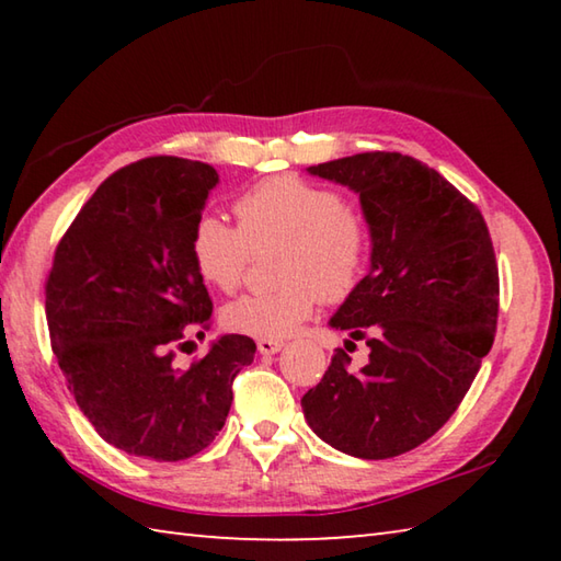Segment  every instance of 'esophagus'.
<instances>
[{"mask_svg":"<svg viewBox=\"0 0 561 561\" xmlns=\"http://www.w3.org/2000/svg\"><path fill=\"white\" fill-rule=\"evenodd\" d=\"M282 346H284L282 339H260V341H257L260 354H264V356L277 354V351H282Z\"/></svg>","mask_w":561,"mask_h":561,"instance_id":"1","label":"esophagus"}]
</instances>
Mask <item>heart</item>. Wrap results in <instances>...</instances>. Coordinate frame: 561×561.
<instances>
[{
	"label": "heart",
	"mask_w": 561,
	"mask_h": 561,
	"mask_svg": "<svg viewBox=\"0 0 561 561\" xmlns=\"http://www.w3.org/2000/svg\"><path fill=\"white\" fill-rule=\"evenodd\" d=\"M240 227L205 213L190 234V257L201 277L234 291L244 277L250 244L282 242L279 284L230 301L222 321L230 331L282 339L311 317L319 297L344 301L356 291L371 257V232L344 195L299 178H270L237 201Z\"/></svg>",
	"instance_id": "heart-1"
}]
</instances>
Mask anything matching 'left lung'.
I'll return each mask as SVG.
<instances>
[{
  "mask_svg": "<svg viewBox=\"0 0 561 561\" xmlns=\"http://www.w3.org/2000/svg\"><path fill=\"white\" fill-rule=\"evenodd\" d=\"M307 173L358 195L371 267L329 327L366 339L371 354L351 371L339 348L319 386L304 393V417L341 453L396 458L448 423L495 341L500 279L488 225L411 156L376 150Z\"/></svg>",
  "mask_w": 561,
  "mask_h": 561,
  "instance_id": "1",
  "label": "left lung"
}]
</instances>
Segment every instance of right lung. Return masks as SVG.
Here are the masks:
<instances>
[{"instance_id": "obj_1", "label": "right lung", "mask_w": 561, "mask_h": 561, "mask_svg": "<svg viewBox=\"0 0 561 561\" xmlns=\"http://www.w3.org/2000/svg\"><path fill=\"white\" fill-rule=\"evenodd\" d=\"M220 183L201 160L146 158L103 180L56 247L46 279L51 348L103 440L158 462L193 458L222 431L254 341L225 334L183 371V336H205L213 301L190 234Z\"/></svg>"}]
</instances>
